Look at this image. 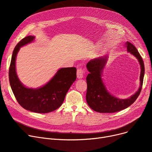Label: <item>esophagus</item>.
I'll use <instances>...</instances> for the list:
<instances>
[{
	"mask_svg": "<svg viewBox=\"0 0 152 152\" xmlns=\"http://www.w3.org/2000/svg\"><path fill=\"white\" fill-rule=\"evenodd\" d=\"M77 78H79V79H81V78H83V70L81 69V68H79V69H77Z\"/></svg>",
	"mask_w": 152,
	"mask_h": 152,
	"instance_id": "34e87169",
	"label": "esophagus"
}]
</instances>
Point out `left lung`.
I'll list each match as a JSON object with an SVG mask.
<instances>
[{"instance_id":"8db88e82","label":"left lung","mask_w":152,"mask_h":152,"mask_svg":"<svg viewBox=\"0 0 152 152\" xmlns=\"http://www.w3.org/2000/svg\"><path fill=\"white\" fill-rule=\"evenodd\" d=\"M126 45L127 51L137 58L140 65V83L138 89L133 95L127 99H119L115 97L107 91L102 78L108 56H102L92 59L86 65L89 72L86 77L87 83L86 101L88 105L94 111L101 113H112L121 111L132 105L140 95L145 74L144 63L135 46L128 41Z\"/></svg>"}]
</instances>
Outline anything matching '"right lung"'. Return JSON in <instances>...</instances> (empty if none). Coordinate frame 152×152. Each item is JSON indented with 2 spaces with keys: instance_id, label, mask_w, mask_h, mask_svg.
Listing matches in <instances>:
<instances>
[{
  "instance_id": "add662e5",
  "label": "right lung",
  "mask_w": 152,
  "mask_h": 152,
  "mask_svg": "<svg viewBox=\"0 0 152 152\" xmlns=\"http://www.w3.org/2000/svg\"><path fill=\"white\" fill-rule=\"evenodd\" d=\"M34 39V36H26L15 46L9 72L10 86L17 101L24 109L36 113H48L64 102L68 91L76 80L77 69L61 68L44 86L36 88L26 87L17 75L15 60L20 48L32 43Z\"/></svg>"
}]
</instances>
